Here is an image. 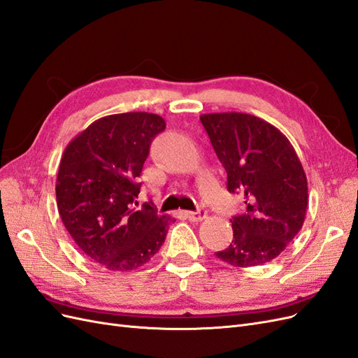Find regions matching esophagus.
Instances as JSON below:
<instances>
[{"mask_svg":"<svg viewBox=\"0 0 358 358\" xmlns=\"http://www.w3.org/2000/svg\"><path fill=\"white\" fill-rule=\"evenodd\" d=\"M183 215H185L187 218L191 220V221H203L206 216H208V210H204V209H200L197 212L187 210V212H183Z\"/></svg>","mask_w":358,"mask_h":358,"instance_id":"obj_1","label":"esophagus"}]
</instances>
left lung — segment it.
I'll return each instance as SVG.
<instances>
[{"label": "left lung", "instance_id": "obj_1", "mask_svg": "<svg viewBox=\"0 0 358 358\" xmlns=\"http://www.w3.org/2000/svg\"><path fill=\"white\" fill-rule=\"evenodd\" d=\"M200 121L227 171V188L242 192L246 212L233 216V241L215 255L234 267L272 262L300 231L308 180L289 140L248 113L201 115Z\"/></svg>", "mask_w": 358, "mask_h": 358}]
</instances>
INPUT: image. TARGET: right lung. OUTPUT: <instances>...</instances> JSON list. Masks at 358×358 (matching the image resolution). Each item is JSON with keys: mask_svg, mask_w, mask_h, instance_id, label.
Listing matches in <instances>:
<instances>
[{"mask_svg": "<svg viewBox=\"0 0 358 358\" xmlns=\"http://www.w3.org/2000/svg\"><path fill=\"white\" fill-rule=\"evenodd\" d=\"M164 129L155 113L109 115L76 136L62 154L55 187L61 220L80 251L113 272L146 264L175 222L157 215L152 203L133 208L150 143Z\"/></svg>", "mask_w": 358, "mask_h": 358, "instance_id": "1", "label": "right lung"}]
</instances>
